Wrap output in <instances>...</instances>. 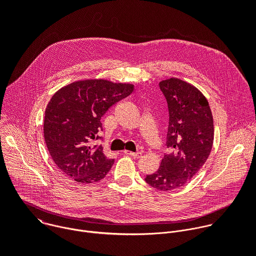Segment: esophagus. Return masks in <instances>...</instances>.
Returning a JSON list of instances; mask_svg holds the SVG:
<instances>
[{"instance_id": "esophagus-1", "label": "esophagus", "mask_w": 256, "mask_h": 256, "mask_svg": "<svg viewBox=\"0 0 256 256\" xmlns=\"http://www.w3.org/2000/svg\"><path fill=\"white\" fill-rule=\"evenodd\" d=\"M124 154H126V155H128V156H130V157L136 158V159H138V158L142 156V153H140V152L134 153V152H130V151H124Z\"/></svg>"}]
</instances>
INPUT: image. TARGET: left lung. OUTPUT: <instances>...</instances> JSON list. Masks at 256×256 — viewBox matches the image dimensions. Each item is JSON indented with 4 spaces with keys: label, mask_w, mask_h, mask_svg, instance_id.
<instances>
[{
    "label": "left lung",
    "mask_w": 256,
    "mask_h": 256,
    "mask_svg": "<svg viewBox=\"0 0 256 256\" xmlns=\"http://www.w3.org/2000/svg\"><path fill=\"white\" fill-rule=\"evenodd\" d=\"M169 112L165 154L159 169L144 178L159 190L184 186L204 164L214 142V120L206 98L194 85L177 78L159 83Z\"/></svg>",
    "instance_id": "obj_1"
}]
</instances>
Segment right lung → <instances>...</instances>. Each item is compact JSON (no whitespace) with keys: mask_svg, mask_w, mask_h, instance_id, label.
I'll use <instances>...</instances> for the list:
<instances>
[{"mask_svg":"<svg viewBox=\"0 0 256 256\" xmlns=\"http://www.w3.org/2000/svg\"><path fill=\"white\" fill-rule=\"evenodd\" d=\"M134 91L132 84L92 79L70 83L54 94L48 102L44 134L58 168L81 184H94L105 177L114 160L103 154L101 118L114 104Z\"/></svg>","mask_w":256,"mask_h":256,"instance_id":"1","label":"right lung"}]
</instances>
